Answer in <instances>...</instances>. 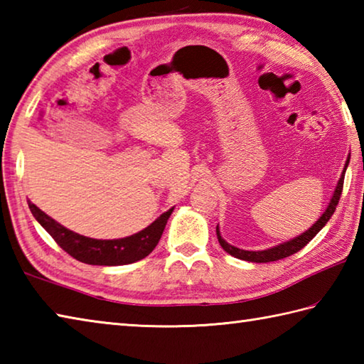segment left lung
<instances>
[{
	"instance_id": "left-lung-1",
	"label": "left lung",
	"mask_w": 364,
	"mask_h": 364,
	"mask_svg": "<svg viewBox=\"0 0 364 364\" xmlns=\"http://www.w3.org/2000/svg\"><path fill=\"white\" fill-rule=\"evenodd\" d=\"M348 162H350V154L347 156V161H346V166L343 173H341L339 181L336 184V188H334V192L331 196V200L326 206V210L323 211V215L320 216L314 224H312L308 230L303 232L301 235H298V237L291 238L289 241H284L281 245H276L273 247H268V249H263V251H245V249H240V247H235L230 243H227V241L223 238V235H220L219 230V225L216 227V233H218V240H219V245L223 246V249L225 252H229L230 255L241 260H246V262H254V263H267V262H276V260H281V259H286L289 255L295 254L303 249L306 245L309 243V241L316 237V235L323 229L325 224L328 223L330 218L333 216V213L336 211V206L338 202L341 198V194H343V186H344V175H346V170Z\"/></svg>"
}]
</instances>
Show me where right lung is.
I'll list each match as a JSON object with an SVG mask.
<instances>
[{
	"mask_svg": "<svg viewBox=\"0 0 364 364\" xmlns=\"http://www.w3.org/2000/svg\"><path fill=\"white\" fill-rule=\"evenodd\" d=\"M28 206H30L36 220L44 227L50 233V237L69 255H73L78 262L88 263V265L101 267L127 265V263L145 259L159 243L167 220L175 208V206H172L166 213H162L154 223L145 227L144 230L131 235V237L118 240H95L66 229V227L46 215L44 211H41L34 203L30 202Z\"/></svg>",
	"mask_w": 364,
	"mask_h": 364,
	"instance_id": "1",
	"label": "right lung"
}]
</instances>
